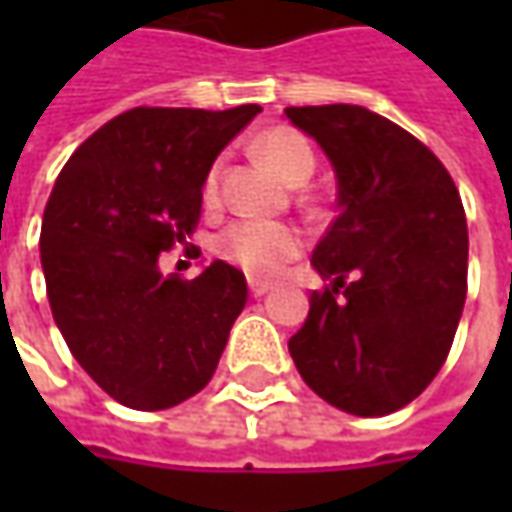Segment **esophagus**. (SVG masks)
I'll return each instance as SVG.
<instances>
[{
  "label": "esophagus",
  "mask_w": 512,
  "mask_h": 512,
  "mask_svg": "<svg viewBox=\"0 0 512 512\" xmlns=\"http://www.w3.org/2000/svg\"><path fill=\"white\" fill-rule=\"evenodd\" d=\"M247 287H250V296H265L267 290H270V285H267V282H259V279H250Z\"/></svg>",
  "instance_id": "1"
}]
</instances>
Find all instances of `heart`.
Listing matches in <instances>:
<instances>
[{
    "mask_svg": "<svg viewBox=\"0 0 512 512\" xmlns=\"http://www.w3.org/2000/svg\"><path fill=\"white\" fill-rule=\"evenodd\" d=\"M256 156L276 170L282 179L299 185L316 168V153L313 145L307 142L305 133L296 128H279L265 130L262 136L253 139ZM202 199L205 205L219 202V165L207 170L205 185H202ZM219 256H225L227 262L239 265L250 276H276L282 267L299 256L302 250V236L299 230L282 222H233L216 242Z\"/></svg>",
    "mask_w": 512,
    "mask_h": 512,
    "instance_id": "b5f03b06",
    "label": "heart"
}]
</instances>
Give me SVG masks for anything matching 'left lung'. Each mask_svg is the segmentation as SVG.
Instances as JSON below:
<instances>
[{"label":"left lung","mask_w":512,"mask_h":512,"mask_svg":"<svg viewBox=\"0 0 512 512\" xmlns=\"http://www.w3.org/2000/svg\"><path fill=\"white\" fill-rule=\"evenodd\" d=\"M339 182V216L313 250L333 279L310 293L290 356L313 393L387 416L436 379L467 296V219L450 173L413 133L359 105L285 108Z\"/></svg>","instance_id":"1"}]
</instances>
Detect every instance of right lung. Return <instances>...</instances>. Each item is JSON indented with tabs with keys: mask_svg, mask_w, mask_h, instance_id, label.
<instances>
[{
	"mask_svg": "<svg viewBox=\"0 0 512 512\" xmlns=\"http://www.w3.org/2000/svg\"><path fill=\"white\" fill-rule=\"evenodd\" d=\"M259 110H125L53 185L39 239L50 310L73 359L125 407L165 410L216 373L245 273L216 259L196 279L165 276L159 256L190 239L207 170Z\"/></svg>",
	"mask_w": 512,
	"mask_h": 512,
	"instance_id": "right-lung-1",
	"label": "right lung"
}]
</instances>
